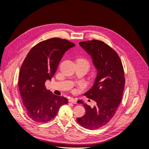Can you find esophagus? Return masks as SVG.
I'll return each instance as SVG.
<instances>
[{
  "mask_svg": "<svg viewBox=\"0 0 149 149\" xmlns=\"http://www.w3.org/2000/svg\"><path fill=\"white\" fill-rule=\"evenodd\" d=\"M68 101H69L70 102L73 103V104H76V103H77V101H76V100H74V99H73V98H70V99H69Z\"/></svg>",
  "mask_w": 149,
  "mask_h": 149,
  "instance_id": "obj_1",
  "label": "esophagus"
}]
</instances>
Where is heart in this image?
I'll list each match as a JSON object with an SVG mask.
<instances>
[{"instance_id": "obj_1", "label": "heart", "mask_w": 149, "mask_h": 149, "mask_svg": "<svg viewBox=\"0 0 149 149\" xmlns=\"http://www.w3.org/2000/svg\"><path fill=\"white\" fill-rule=\"evenodd\" d=\"M80 60H83V61H84L85 63H87L88 65H89V63H88V62L86 61V60H83V59H80Z\"/></svg>"}]
</instances>
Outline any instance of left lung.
<instances>
[{
    "instance_id": "left-lung-1",
    "label": "left lung",
    "mask_w": 149,
    "mask_h": 149,
    "mask_svg": "<svg viewBox=\"0 0 149 149\" xmlns=\"http://www.w3.org/2000/svg\"><path fill=\"white\" fill-rule=\"evenodd\" d=\"M79 44L91 55L97 73L93 87L84 94L96 105L91 108L78 101L83 104L86 114L77 122L86 129L94 130L109 123L118 109L124 88V68L118 53L104 42L92 40Z\"/></svg>"
}]
</instances>
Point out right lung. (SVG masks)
<instances>
[{"label":"right lung","mask_w":149,"mask_h":149,"mask_svg":"<svg viewBox=\"0 0 149 149\" xmlns=\"http://www.w3.org/2000/svg\"><path fill=\"white\" fill-rule=\"evenodd\" d=\"M74 46L65 39L49 38L36 45L25 57L20 70L19 88L26 114L33 120H51L60 107L68 103L66 98L47 90L45 84L55 75L63 55Z\"/></svg>","instance_id":"add662e5"}]
</instances>
